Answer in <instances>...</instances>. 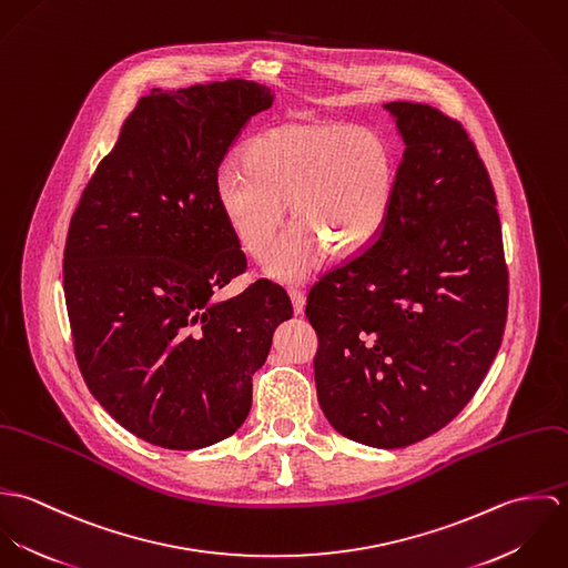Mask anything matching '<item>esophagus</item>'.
<instances>
[{
    "label": "esophagus",
    "instance_id": "1",
    "mask_svg": "<svg viewBox=\"0 0 568 568\" xmlns=\"http://www.w3.org/2000/svg\"><path fill=\"white\" fill-rule=\"evenodd\" d=\"M288 295H291V302H293V311L295 315H302L304 308H306V297H304V291L297 288V286H288Z\"/></svg>",
    "mask_w": 568,
    "mask_h": 568
}]
</instances>
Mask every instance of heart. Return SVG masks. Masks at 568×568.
Segmentation results:
<instances>
[{"instance_id": "b5f03b06", "label": "heart", "mask_w": 568, "mask_h": 568, "mask_svg": "<svg viewBox=\"0 0 568 568\" xmlns=\"http://www.w3.org/2000/svg\"><path fill=\"white\" fill-rule=\"evenodd\" d=\"M392 142L372 126L329 118L286 120L255 135L243 163H225L214 181L219 210L251 257H262L283 220L284 202L298 225L266 255L264 268L297 280L327 248L347 257L372 243L396 196Z\"/></svg>"}]
</instances>
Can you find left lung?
Returning a JSON list of instances; mask_svg holds the SVG:
<instances>
[{
  "label": "left lung",
  "mask_w": 568,
  "mask_h": 568,
  "mask_svg": "<svg viewBox=\"0 0 568 568\" xmlns=\"http://www.w3.org/2000/svg\"><path fill=\"white\" fill-rule=\"evenodd\" d=\"M405 142L372 244L311 288L317 398L347 439L403 448L477 394L507 320L496 194L475 142L442 111L387 102Z\"/></svg>",
  "instance_id": "8db88e82"
}]
</instances>
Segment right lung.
<instances>
[{"label":"right lung","mask_w":568,"mask_h":568,"mask_svg":"<svg viewBox=\"0 0 568 568\" xmlns=\"http://www.w3.org/2000/svg\"><path fill=\"white\" fill-rule=\"evenodd\" d=\"M271 104L268 87L243 79L153 89L72 216L63 288L82 378L149 444L196 450L234 435L251 376L293 317L286 291L268 280L214 300L246 268L216 203L219 165Z\"/></svg>","instance_id":"add662e5"}]
</instances>
